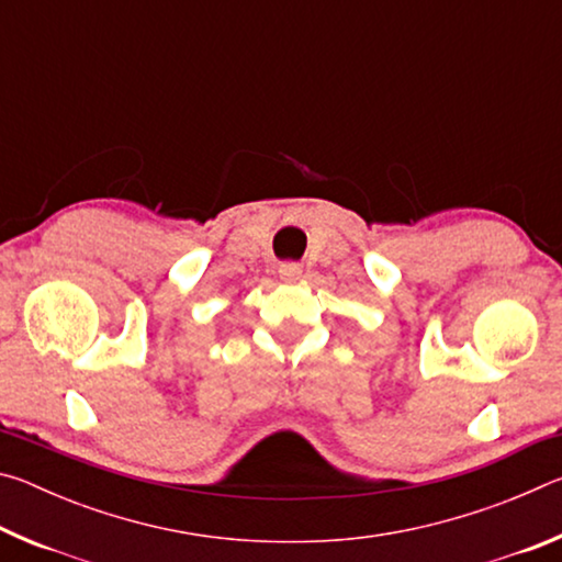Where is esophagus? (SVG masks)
Returning a JSON list of instances; mask_svg holds the SVG:
<instances>
[{
    "mask_svg": "<svg viewBox=\"0 0 562 562\" xmlns=\"http://www.w3.org/2000/svg\"><path fill=\"white\" fill-rule=\"evenodd\" d=\"M280 278L288 280V282L300 280L302 278V268H300L297 262H282L280 265Z\"/></svg>",
    "mask_w": 562,
    "mask_h": 562,
    "instance_id": "obj_1",
    "label": "esophagus"
}]
</instances>
